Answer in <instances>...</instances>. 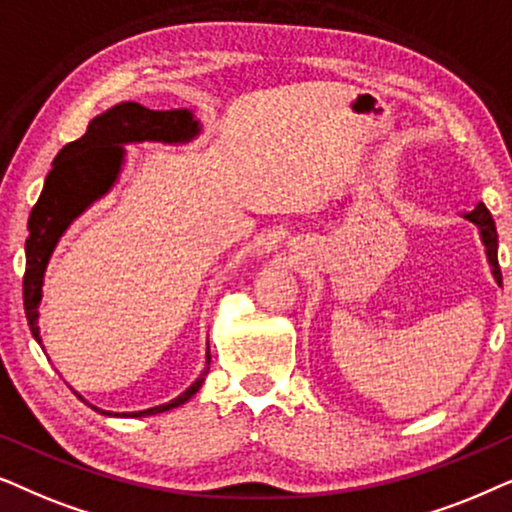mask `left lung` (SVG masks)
Listing matches in <instances>:
<instances>
[{"label":"left lung","instance_id":"8db88e82","mask_svg":"<svg viewBox=\"0 0 512 512\" xmlns=\"http://www.w3.org/2000/svg\"><path fill=\"white\" fill-rule=\"evenodd\" d=\"M463 217H466V220H470L473 224H478L480 236H482V243H485V248H487L489 264H492V274H494V278H496V283L501 285L499 234H496V224H494L492 213H489L485 203H478V206H475V210H470V213H466Z\"/></svg>","mask_w":512,"mask_h":512}]
</instances>
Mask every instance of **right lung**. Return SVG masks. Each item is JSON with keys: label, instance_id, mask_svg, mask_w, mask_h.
<instances>
[{"label": "right lung", "instance_id": "add662e5", "mask_svg": "<svg viewBox=\"0 0 512 512\" xmlns=\"http://www.w3.org/2000/svg\"><path fill=\"white\" fill-rule=\"evenodd\" d=\"M196 133H199V121L187 109L156 112V109H147L138 102H121V105H114L105 114L95 117L79 140L67 142L60 149L56 159H53V168L46 175L42 196L34 203L30 220H27L30 236L25 241L23 304L32 337L39 344H42L37 325L39 302H42L44 271L51 252L74 217L84 213L95 199H100L114 185L121 163H124L126 142H187ZM206 358V363L210 365V351ZM206 372L175 400L142 412H131V417H152V414L185 405L201 388ZM93 410H98V407H93Z\"/></svg>", "mask_w": 512, "mask_h": 512}]
</instances>
